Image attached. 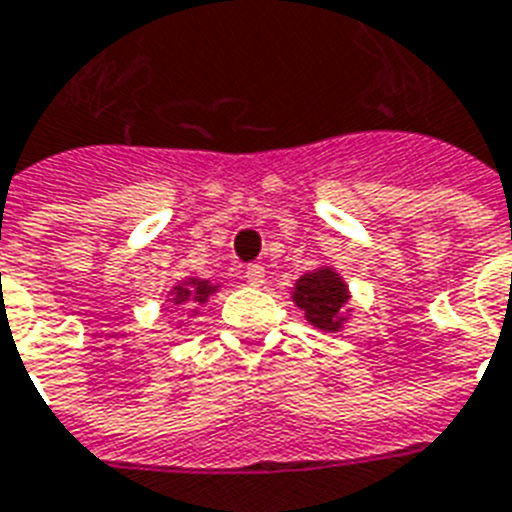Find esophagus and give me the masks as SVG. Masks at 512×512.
Returning a JSON list of instances; mask_svg holds the SVG:
<instances>
[{
    "instance_id": "esophagus-1",
    "label": "esophagus",
    "mask_w": 512,
    "mask_h": 512,
    "mask_svg": "<svg viewBox=\"0 0 512 512\" xmlns=\"http://www.w3.org/2000/svg\"><path fill=\"white\" fill-rule=\"evenodd\" d=\"M244 278H247V284L263 286L265 284V268L257 263L247 265V270H244Z\"/></svg>"
}]
</instances>
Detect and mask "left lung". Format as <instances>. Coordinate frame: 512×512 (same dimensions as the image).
Here are the masks:
<instances>
[{"label": "left lung", "instance_id": "8db88e82", "mask_svg": "<svg viewBox=\"0 0 512 512\" xmlns=\"http://www.w3.org/2000/svg\"><path fill=\"white\" fill-rule=\"evenodd\" d=\"M292 299L299 310H305L307 321L321 331H328V334H336L347 321L344 305L350 299V292L334 268L323 265V268L305 273L294 284Z\"/></svg>", "mask_w": 512, "mask_h": 512}]
</instances>
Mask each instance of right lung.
<instances>
[{
    "mask_svg": "<svg viewBox=\"0 0 512 512\" xmlns=\"http://www.w3.org/2000/svg\"><path fill=\"white\" fill-rule=\"evenodd\" d=\"M218 292V286L210 284V281H202V278H186L181 284H176L170 289V297H173V305H205L210 294ZM197 313V310H194Z\"/></svg>",
    "mask_w": 512,
    "mask_h": 512,
    "instance_id": "obj_1",
    "label": "right lung"
}]
</instances>
